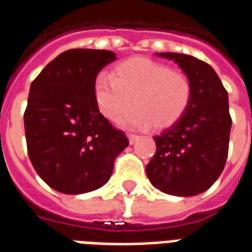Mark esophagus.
Instances as JSON below:
<instances>
[{
	"label": "esophagus",
	"instance_id": "esophagus-1",
	"mask_svg": "<svg viewBox=\"0 0 252 252\" xmlns=\"http://www.w3.org/2000/svg\"><path fill=\"white\" fill-rule=\"evenodd\" d=\"M127 138L128 140H130V143H135L136 139L139 138V135H136V134H134V132H127Z\"/></svg>",
	"mask_w": 252,
	"mask_h": 252
}]
</instances>
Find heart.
<instances>
[{
    "label": "heart",
    "mask_w": 252,
    "mask_h": 252,
    "mask_svg": "<svg viewBox=\"0 0 252 252\" xmlns=\"http://www.w3.org/2000/svg\"><path fill=\"white\" fill-rule=\"evenodd\" d=\"M96 105L106 120L113 121L132 104L121 122L127 126L166 128L182 118L190 105L192 86L180 70L136 57L121 62L112 78L98 74L94 80Z\"/></svg>",
    "instance_id": "heart-1"
}]
</instances>
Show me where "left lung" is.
I'll return each instance as SVG.
<instances>
[{
	"label": "left lung",
	"mask_w": 252,
	"mask_h": 252,
	"mask_svg": "<svg viewBox=\"0 0 252 252\" xmlns=\"http://www.w3.org/2000/svg\"><path fill=\"white\" fill-rule=\"evenodd\" d=\"M158 56L178 63L190 79L192 96L182 118L154 136L156 154L146 172L165 194L192 196L208 190L224 170L231 127L228 92L204 61L172 52Z\"/></svg>",
	"instance_id": "8db88e82"
}]
</instances>
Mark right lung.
<instances>
[{"label":"right lung","instance_id":"1","mask_svg":"<svg viewBox=\"0 0 252 252\" xmlns=\"http://www.w3.org/2000/svg\"><path fill=\"white\" fill-rule=\"evenodd\" d=\"M114 60L110 50H66L31 83L24 112L28 156L41 180L62 194L105 185L114 160L128 146L94 96V78Z\"/></svg>","mask_w":252,"mask_h":252}]
</instances>
